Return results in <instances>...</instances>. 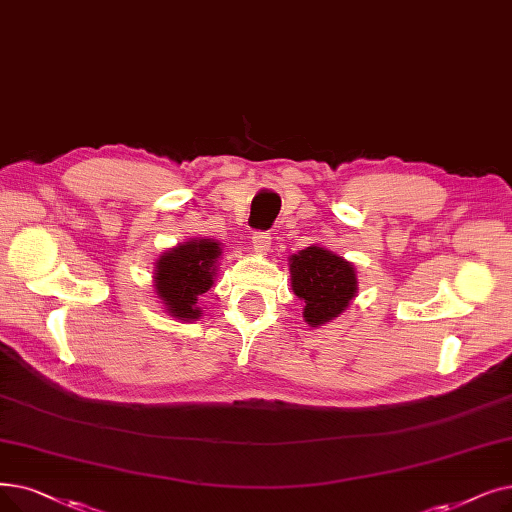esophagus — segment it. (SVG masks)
Segmentation results:
<instances>
[{
    "label": "esophagus",
    "mask_w": 512,
    "mask_h": 512,
    "mask_svg": "<svg viewBox=\"0 0 512 512\" xmlns=\"http://www.w3.org/2000/svg\"><path fill=\"white\" fill-rule=\"evenodd\" d=\"M270 244H272V236H270V232H263V230H257V232H253V247L259 251V253H265L270 249Z\"/></svg>",
    "instance_id": "obj_1"
}]
</instances>
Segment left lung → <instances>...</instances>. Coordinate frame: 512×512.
<instances>
[{
	"label": "left lung",
	"instance_id": "8db88e82",
	"mask_svg": "<svg viewBox=\"0 0 512 512\" xmlns=\"http://www.w3.org/2000/svg\"><path fill=\"white\" fill-rule=\"evenodd\" d=\"M291 278L295 295L305 303L303 318L311 326L337 318L358 291L353 265L322 247L293 255Z\"/></svg>",
	"mask_w": 512,
	"mask_h": 512
}]
</instances>
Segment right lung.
<instances>
[{
	"instance_id": "add662e5",
	"label": "right lung",
	"mask_w": 512,
	"mask_h": 512,
	"mask_svg": "<svg viewBox=\"0 0 512 512\" xmlns=\"http://www.w3.org/2000/svg\"><path fill=\"white\" fill-rule=\"evenodd\" d=\"M219 255V244L203 238L180 244L159 259L154 286L171 316L180 320H196L201 316L196 301L213 286Z\"/></svg>"
}]
</instances>
